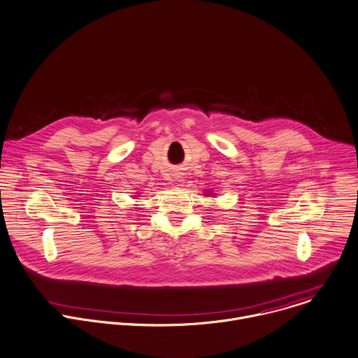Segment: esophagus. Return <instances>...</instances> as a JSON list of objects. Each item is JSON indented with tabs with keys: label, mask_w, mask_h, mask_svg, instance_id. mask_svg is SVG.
<instances>
[{
	"label": "esophagus",
	"mask_w": 358,
	"mask_h": 358,
	"mask_svg": "<svg viewBox=\"0 0 358 358\" xmlns=\"http://www.w3.org/2000/svg\"><path fill=\"white\" fill-rule=\"evenodd\" d=\"M174 181H177V182H180V181H182V176L178 173V174H176L174 176Z\"/></svg>",
	"instance_id": "1"
}]
</instances>
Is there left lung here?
Wrapping results in <instances>:
<instances>
[{
  "mask_svg": "<svg viewBox=\"0 0 358 358\" xmlns=\"http://www.w3.org/2000/svg\"><path fill=\"white\" fill-rule=\"evenodd\" d=\"M205 195H208V194H205Z\"/></svg>",
  "mask_w": 358,
  "mask_h": 358,
  "instance_id": "8db88e82",
  "label": "left lung"
}]
</instances>
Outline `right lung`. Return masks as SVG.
I'll return each instance as SVG.
<instances>
[{"label":"right lung","mask_w":358,"mask_h":358,"mask_svg":"<svg viewBox=\"0 0 358 358\" xmlns=\"http://www.w3.org/2000/svg\"><path fill=\"white\" fill-rule=\"evenodd\" d=\"M135 196H139V195H135Z\"/></svg>","instance_id":"add662e5"}]
</instances>
